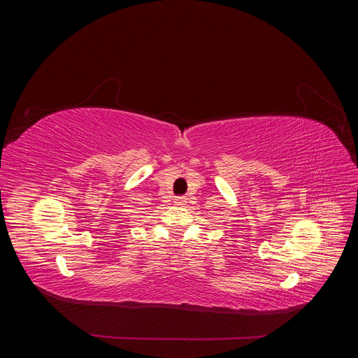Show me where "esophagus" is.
Instances as JSON below:
<instances>
[{"label": "esophagus", "mask_w": 358, "mask_h": 358, "mask_svg": "<svg viewBox=\"0 0 358 358\" xmlns=\"http://www.w3.org/2000/svg\"><path fill=\"white\" fill-rule=\"evenodd\" d=\"M176 203H177V206H185L187 198L185 196H177L176 198Z\"/></svg>", "instance_id": "esophagus-1"}]
</instances>
